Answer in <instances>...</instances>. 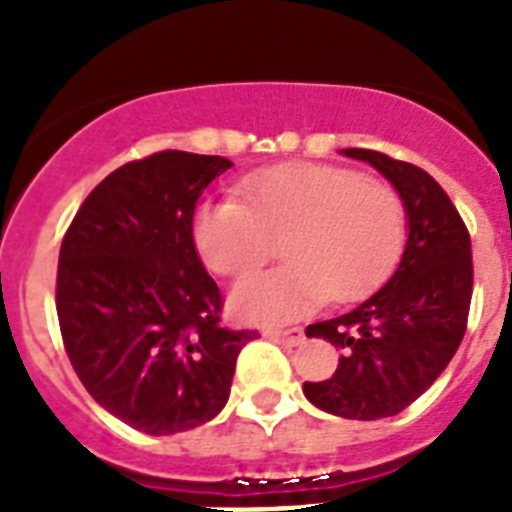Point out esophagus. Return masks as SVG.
Listing matches in <instances>:
<instances>
[{
	"label": "esophagus",
	"mask_w": 512,
	"mask_h": 512,
	"mask_svg": "<svg viewBox=\"0 0 512 512\" xmlns=\"http://www.w3.org/2000/svg\"><path fill=\"white\" fill-rule=\"evenodd\" d=\"M265 337L281 345H300L305 340L303 329H265Z\"/></svg>",
	"instance_id": "esophagus-1"
}]
</instances>
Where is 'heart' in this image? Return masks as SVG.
Segmentation results:
<instances>
[{
    "label": "heart",
    "instance_id": "1",
    "mask_svg": "<svg viewBox=\"0 0 512 512\" xmlns=\"http://www.w3.org/2000/svg\"><path fill=\"white\" fill-rule=\"evenodd\" d=\"M241 201H204L193 244L209 271L247 276L284 241L287 268L247 279L233 292L241 319L281 324L321 300L350 303L372 292L406 241L401 193L380 177L340 164L289 162L249 175Z\"/></svg>",
    "mask_w": 512,
    "mask_h": 512
}]
</instances>
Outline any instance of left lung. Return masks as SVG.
I'll return each mask as SVG.
<instances>
[{
    "label": "left lung",
    "instance_id": "8db88e82",
    "mask_svg": "<svg viewBox=\"0 0 512 512\" xmlns=\"http://www.w3.org/2000/svg\"><path fill=\"white\" fill-rule=\"evenodd\" d=\"M342 154L369 162L396 185L409 241L388 284L350 313L305 329L342 356L329 380L305 382L303 390L329 414L380 420L417 401L460 348L473 297V252L468 225L428 172L369 148Z\"/></svg>",
    "mask_w": 512,
    "mask_h": 512
}]
</instances>
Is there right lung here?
I'll return each instance as SVG.
<instances>
[{
    "label": "right lung",
    "instance_id": "obj_1",
    "mask_svg": "<svg viewBox=\"0 0 512 512\" xmlns=\"http://www.w3.org/2000/svg\"><path fill=\"white\" fill-rule=\"evenodd\" d=\"M223 156L159 151L90 191L58 260L60 337L95 401L148 436L183 433L228 401L255 329L223 327V295L193 247V209Z\"/></svg>",
    "mask_w": 512,
    "mask_h": 512
}]
</instances>
